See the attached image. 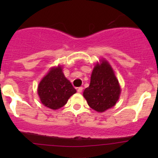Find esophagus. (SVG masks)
<instances>
[{
	"label": "esophagus",
	"mask_w": 158,
	"mask_h": 158,
	"mask_svg": "<svg viewBox=\"0 0 158 158\" xmlns=\"http://www.w3.org/2000/svg\"><path fill=\"white\" fill-rule=\"evenodd\" d=\"M82 90H83L82 87H79V88H78L77 91L79 92V93H81V92H82Z\"/></svg>",
	"instance_id": "1"
}]
</instances>
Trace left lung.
I'll return each instance as SVG.
<instances>
[{
  "label": "left lung",
  "instance_id": "1",
  "mask_svg": "<svg viewBox=\"0 0 158 158\" xmlns=\"http://www.w3.org/2000/svg\"><path fill=\"white\" fill-rule=\"evenodd\" d=\"M120 86L114 70L106 60L95 65L92 71L89 87L83 96L88 106L98 112H104L114 106L120 95Z\"/></svg>",
  "mask_w": 158,
  "mask_h": 158
}]
</instances>
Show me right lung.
<instances>
[{
	"label": "right lung",
	"mask_w": 158,
	"mask_h": 158,
	"mask_svg": "<svg viewBox=\"0 0 158 158\" xmlns=\"http://www.w3.org/2000/svg\"><path fill=\"white\" fill-rule=\"evenodd\" d=\"M76 92L70 81L64 77L61 66L50 69L38 87L41 103L52 110L64 106Z\"/></svg>",
	"instance_id": "1"
}]
</instances>
